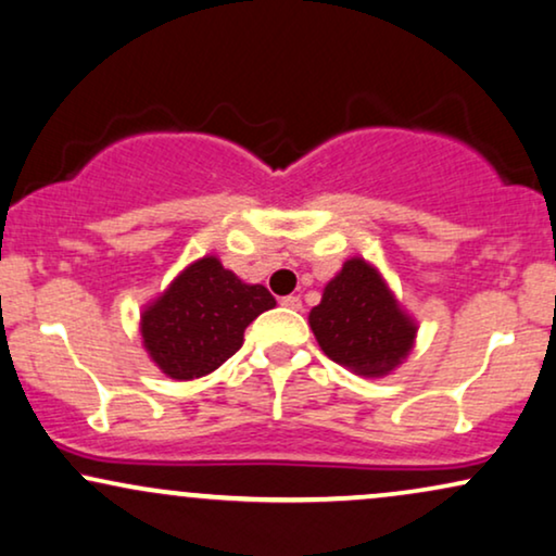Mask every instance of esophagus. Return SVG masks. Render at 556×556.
<instances>
[{
  "label": "esophagus",
  "instance_id": "esophagus-1",
  "mask_svg": "<svg viewBox=\"0 0 556 556\" xmlns=\"http://www.w3.org/2000/svg\"><path fill=\"white\" fill-rule=\"evenodd\" d=\"M279 305H282V307H290V311H300L302 302H300V298H294V294H287V298L279 300Z\"/></svg>",
  "mask_w": 556,
  "mask_h": 556
}]
</instances>
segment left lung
I'll return each instance as SVG.
<instances>
[{
	"mask_svg": "<svg viewBox=\"0 0 556 556\" xmlns=\"http://www.w3.org/2000/svg\"><path fill=\"white\" fill-rule=\"evenodd\" d=\"M328 359L359 377H388L416 346L418 320L400 305L375 264L351 256L307 315Z\"/></svg>",
	"mask_w": 556,
	"mask_h": 556,
	"instance_id": "left-lung-1",
	"label": "left lung"
}]
</instances>
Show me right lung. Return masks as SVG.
I'll list each match as a JSON object with an SVG mask.
<instances>
[{
	"instance_id": "1",
	"label": "right lung",
	"mask_w": 556,
	"mask_h": 556,
	"mask_svg": "<svg viewBox=\"0 0 556 556\" xmlns=\"http://www.w3.org/2000/svg\"><path fill=\"white\" fill-rule=\"evenodd\" d=\"M277 300L264 285H245L220 258L187 264L159 298L143 305L140 339L166 377L194 379L215 371L243 346V330Z\"/></svg>"
}]
</instances>
